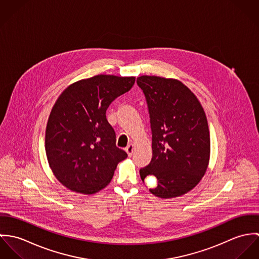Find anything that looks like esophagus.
I'll use <instances>...</instances> for the list:
<instances>
[{
	"label": "esophagus",
	"instance_id": "34e87169",
	"mask_svg": "<svg viewBox=\"0 0 259 259\" xmlns=\"http://www.w3.org/2000/svg\"><path fill=\"white\" fill-rule=\"evenodd\" d=\"M134 149H135V146H134L133 144H130V145L125 148V151H126L127 154L131 156V155L133 154V152H134Z\"/></svg>",
	"mask_w": 259,
	"mask_h": 259
}]
</instances>
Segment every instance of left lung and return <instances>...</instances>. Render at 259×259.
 Returning <instances> with one entry per match:
<instances>
[{"mask_svg": "<svg viewBox=\"0 0 259 259\" xmlns=\"http://www.w3.org/2000/svg\"><path fill=\"white\" fill-rule=\"evenodd\" d=\"M137 83L147 101L152 140V157L140 169L141 178L155 177L157 186L149 190L158 197L181 196L207 168L210 138L205 113L180 80L142 75Z\"/></svg>", "mask_w": 259, "mask_h": 259, "instance_id": "obj_1", "label": "left lung"}]
</instances>
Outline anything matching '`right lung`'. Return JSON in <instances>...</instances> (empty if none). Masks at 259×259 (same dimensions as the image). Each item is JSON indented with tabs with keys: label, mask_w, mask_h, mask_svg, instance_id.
Instances as JSON below:
<instances>
[{
	"label": "right lung",
	"mask_w": 259,
	"mask_h": 259,
	"mask_svg": "<svg viewBox=\"0 0 259 259\" xmlns=\"http://www.w3.org/2000/svg\"><path fill=\"white\" fill-rule=\"evenodd\" d=\"M135 80L99 74L71 84L57 100L47 124L46 153L55 177L69 189L85 194L101 190L127 157L115 146L106 112Z\"/></svg>",
	"instance_id": "obj_1"
}]
</instances>
